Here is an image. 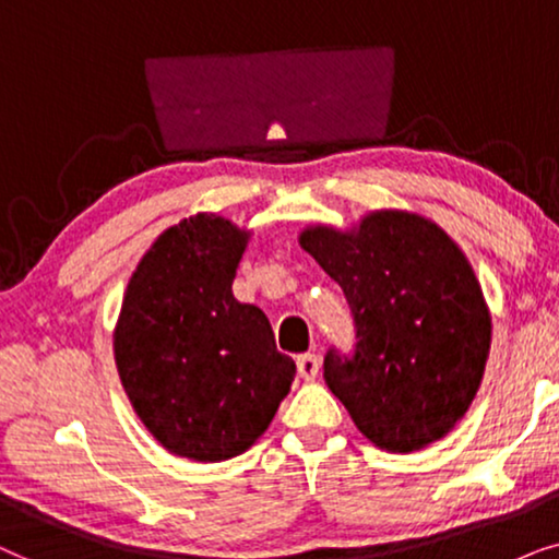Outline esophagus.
Returning a JSON list of instances; mask_svg holds the SVG:
<instances>
[{
    "mask_svg": "<svg viewBox=\"0 0 559 559\" xmlns=\"http://www.w3.org/2000/svg\"><path fill=\"white\" fill-rule=\"evenodd\" d=\"M296 368H299V376L304 381H314L319 376V368H322V362H319V357L314 353H304L296 357Z\"/></svg>",
    "mask_w": 559,
    "mask_h": 559,
    "instance_id": "34e87169",
    "label": "esophagus"
}]
</instances>
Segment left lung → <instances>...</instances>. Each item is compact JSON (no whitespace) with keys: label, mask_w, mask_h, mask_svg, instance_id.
<instances>
[{"label":"left lung","mask_w":559,"mask_h":559,"mask_svg":"<svg viewBox=\"0 0 559 559\" xmlns=\"http://www.w3.org/2000/svg\"><path fill=\"white\" fill-rule=\"evenodd\" d=\"M299 245L345 292L355 353L330 349L324 381L376 448L414 452L471 408L490 353V311L465 252L412 212H370Z\"/></svg>","instance_id":"1"}]
</instances>
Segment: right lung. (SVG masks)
I'll use <instances>...</instances> for the list:
<instances>
[{"mask_svg": "<svg viewBox=\"0 0 559 559\" xmlns=\"http://www.w3.org/2000/svg\"><path fill=\"white\" fill-rule=\"evenodd\" d=\"M250 233L217 214L168 227L132 273L115 326L122 389L174 455H242L292 391L294 360L267 317L233 296Z\"/></svg>", "mask_w": 559, "mask_h": 559, "instance_id": "right-lung-1", "label": "right lung"}]
</instances>
